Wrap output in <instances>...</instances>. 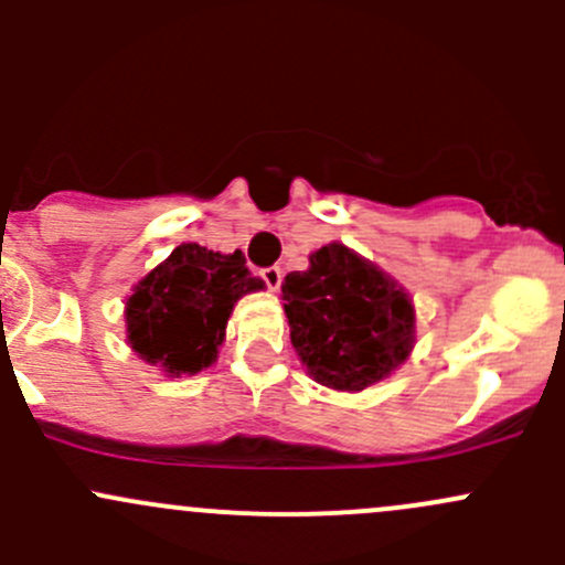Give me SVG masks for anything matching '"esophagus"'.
I'll return each instance as SVG.
<instances>
[{
  "label": "esophagus",
  "mask_w": 565,
  "mask_h": 565,
  "mask_svg": "<svg viewBox=\"0 0 565 565\" xmlns=\"http://www.w3.org/2000/svg\"><path fill=\"white\" fill-rule=\"evenodd\" d=\"M259 276H262V281L267 284V289H278V287H281V276H284L281 267H276V265H273V267H262Z\"/></svg>",
  "instance_id": "1"
}]
</instances>
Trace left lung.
<instances>
[{
  "mask_svg": "<svg viewBox=\"0 0 565 565\" xmlns=\"http://www.w3.org/2000/svg\"><path fill=\"white\" fill-rule=\"evenodd\" d=\"M309 270L284 278L289 335L317 383L363 391L407 361L413 303L396 281L341 243L311 254Z\"/></svg>",
  "mask_w": 565,
  "mask_h": 565,
  "instance_id": "1",
  "label": "left lung"
}]
</instances>
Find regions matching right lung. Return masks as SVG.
Masks as SVG:
<instances>
[{"label":"right lung","mask_w":565,"mask_h":565,"mask_svg":"<svg viewBox=\"0 0 565 565\" xmlns=\"http://www.w3.org/2000/svg\"><path fill=\"white\" fill-rule=\"evenodd\" d=\"M262 289L246 256L177 246L147 273L125 306L128 341L139 358L169 374H196L215 361L226 319L246 292Z\"/></svg>","instance_id":"add662e5"}]
</instances>
